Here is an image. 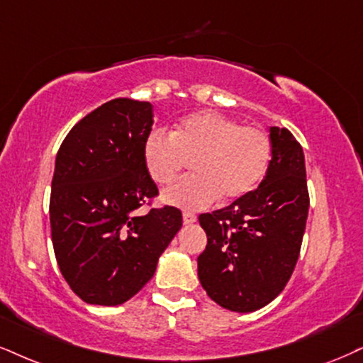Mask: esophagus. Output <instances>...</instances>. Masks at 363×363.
<instances>
[{
    "label": "esophagus",
    "mask_w": 363,
    "mask_h": 363,
    "mask_svg": "<svg viewBox=\"0 0 363 363\" xmlns=\"http://www.w3.org/2000/svg\"><path fill=\"white\" fill-rule=\"evenodd\" d=\"M194 222H196V216H195V213H191V212H183V223H186V225H189V223H194Z\"/></svg>",
    "instance_id": "esophagus-1"
}]
</instances>
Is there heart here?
<instances>
[{
  "label": "heart",
  "mask_w": 363,
  "mask_h": 363,
  "mask_svg": "<svg viewBox=\"0 0 363 363\" xmlns=\"http://www.w3.org/2000/svg\"><path fill=\"white\" fill-rule=\"evenodd\" d=\"M272 156L269 134L216 111L186 116L172 133L155 129L145 140L147 173L158 185H169L194 160L195 174L163 194L182 208H205L218 196L237 200L266 177Z\"/></svg>",
  "instance_id": "1"
}]
</instances>
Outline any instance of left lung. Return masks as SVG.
<instances>
[{
  "instance_id": "left-lung-1",
  "label": "left lung",
  "mask_w": 363,
  "mask_h": 363,
  "mask_svg": "<svg viewBox=\"0 0 363 363\" xmlns=\"http://www.w3.org/2000/svg\"><path fill=\"white\" fill-rule=\"evenodd\" d=\"M272 158L256 190L229 207L202 213L207 247L199 279L217 305L250 313L288 284L299 257L310 195L303 147L286 128H269Z\"/></svg>"
}]
</instances>
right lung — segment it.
<instances>
[{"instance_id": "obj_1", "label": "right lung", "mask_w": 363, "mask_h": 363, "mask_svg": "<svg viewBox=\"0 0 363 363\" xmlns=\"http://www.w3.org/2000/svg\"><path fill=\"white\" fill-rule=\"evenodd\" d=\"M150 102L119 97L79 121L57 153L50 194L52 242L62 276L89 305L118 306L151 279L182 229L164 205L134 216L158 195L147 173Z\"/></svg>"}]
</instances>
